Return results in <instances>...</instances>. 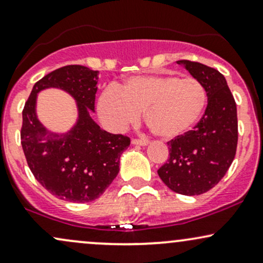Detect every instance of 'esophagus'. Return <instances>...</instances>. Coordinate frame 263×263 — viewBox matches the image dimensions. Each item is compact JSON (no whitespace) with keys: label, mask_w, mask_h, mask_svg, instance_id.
I'll use <instances>...</instances> for the list:
<instances>
[{"label":"esophagus","mask_w":263,"mask_h":263,"mask_svg":"<svg viewBox=\"0 0 263 263\" xmlns=\"http://www.w3.org/2000/svg\"><path fill=\"white\" fill-rule=\"evenodd\" d=\"M132 143L134 144V145H143V146L148 145L149 144V142L146 139H133Z\"/></svg>","instance_id":"1"}]
</instances>
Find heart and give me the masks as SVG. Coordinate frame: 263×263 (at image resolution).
I'll return each mask as SVG.
<instances>
[{"label": "heart", "instance_id": "b5f03b06", "mask_svg": "<svg viewBox=\"0 0 263 263\" xmlns=\"http://www.w3.org/2000/svg\"><path fill=\"white\" fill-rule=\"evenodd\" d=\"M207 92L199 80L177 75H142L99 98V114L111 129L125 128L144 112L146 125L163 139L191 130L204 111Z\"/></svg>", "mask_w": 263, "mask_h": 263}]
</instances>
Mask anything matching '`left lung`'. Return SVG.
<instances>
[{"mask_svg": "<svg viewBox=\"0 0 263 263\" xmlns=\"http://www.w3.org/2000/svg\"><path fill=\"white\" fill-rule=\"evenodd\" d=\"M177 63L202 83L208 104L192 130L168 142L169 159L158 174L176 193L198 196L218 184L232 164L238 140L237 106L218 70L189 60Z\"/></svg>", "mask_w": 263, "mask_h": 263, "instance_id": "obj_1", "label": "left lung"}]
</instances>
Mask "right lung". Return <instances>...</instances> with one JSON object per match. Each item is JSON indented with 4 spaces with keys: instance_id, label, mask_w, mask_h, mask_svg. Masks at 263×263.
Returning <instances> with one entry per match:
<instances>
[{
    "instance_id": "add662e5",
    "label": "right lung",
    "mask_w": 263,
    "mask_h": 263,
    "mask_svg": "<svg viewBox=\"0 0 263 263\" xmlns=\"http://www.w3.org/2000/svg\"><path fill=\"white\" fill-rule=\"evenodd\" d=\"M98 75L81 65L53 70L33 85L22 110L21 145L31 172L50 193L69 202L100 197L119 173L120 155L130 145V138L103 130L90 117ZM49 87L69 92L78 105L77 124L65 135L46 131L35 115L37 94Z\"/></svg>"
}]
</instances>
